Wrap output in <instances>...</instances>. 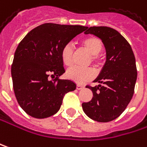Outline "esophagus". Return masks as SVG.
<instances>
[{"mask_svg":"<svg viewBox=\"0 0 147 147\" xmlns=\"http://www.w3.org/2000/svg\"><path fill=\"white\" fill-rule=\"evenodd\" d=\"M84 88V85L83 84H77V89L78 90H83Z\"/></svg>","mask_w":147,"mask_h":147,"instance_id":"34e87169","label":"esophagus"}]
</instances>
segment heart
<instances>
[{
  "mask_svg": "<svg viewBox=\"0 0 147 147\" xmlns=\"http://www.w3.org/2000/svg\"><path fill=\"white\" fill-rule=\"evenodd\" d=\"M82 46L89 51L91 55V62L96 65L99 66L102 63V56L100 54L103 48V44L102 40L96 36H87L81 40ZM73 50L69 44L63 46L60 51V57L62 63L65 66H70L72 63ZM96 76V71L93 68H80V67H71L68 69L65 72V77L78 84H84L91 79Z\"/></svg>",
  "mask_w": 147,
  "mask_h": 147,
  "instance_id": "b5f03b06",
  "label": "heart"
}]
</instances>
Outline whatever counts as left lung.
Wrapping results in <instances>:
<instances>
[{
	"mask_svg": "<svg viewBox=\"0 0 147 147\" xmlns=\"http://www.w3.org/2000/svg\"><path fill=\"white\" fill-rule=\"evenodd\" d=\"M85 34L100 38L106 48V63L98 78L100 84L92 87V99L82 104L84 113L98 122H109L118 118L127 107L137 79L135 57L131 45L116 30L108 26L87 27Z\"/></svg>",
	"mask_w": 147,
	"mask_h": 147,
	"instance_id": "obj_1",
	"label": "left lung"
}]
</instances>
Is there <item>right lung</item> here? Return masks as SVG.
I'll list each match as a JSON object with an SVG mask.
<instances>
[{
  "instance_id": "right-lung-1",
  "label": "right lung",
  "mask_w": 147,
  "mask_h": 147,
  "mask_svg": "<svg viewBox=\"0 0 147 147\" xmlns=\"http://www.w3.org/2000/svg\"><path fill=\"white\" fill-rule=\"evenodd\" d=\"M86 29L45 23L20 42L11 67L13 87L18 103L30 116L44 119L55 115L65 94L76 90L74 82L59 78L65 72L60 51Z\"/></svg>"
}]
</instances>
